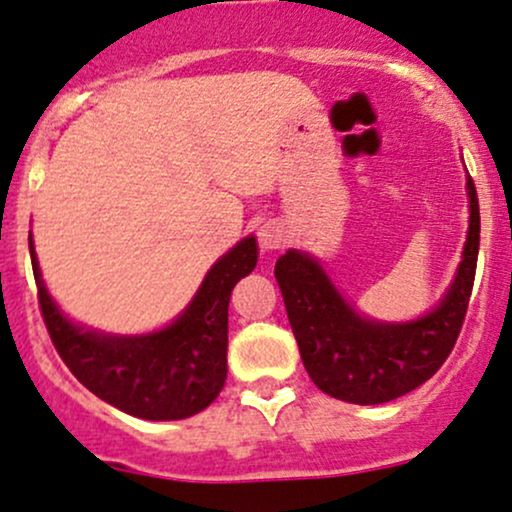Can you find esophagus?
Returning a JSON list of instances; mask_svg holds the SVG:
<instances>
[{
  "label": "esophagus",
  "instance_id": "1",
  "mask_svg": "<svg viewBox=\"0 0 512 512\" xmlns=\"http://www.w3.org/2000/svg\"><path fill=\"white\" fill-rule=\"evenodd\" d=\"M285 241V229L280 225H275V222H268V225H263L258 229V244H261L263 251H273V249H280Z\"/></svg>",
  "mask_w": 512,
  "mask_h": 512
}]
</instances>
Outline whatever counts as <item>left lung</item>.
I'll return each mask as SVG.
<instances>
[{"label":"left lung","mask_w":512,"mask_h":512,"mask_svg":"<svg viewBox=\"0 0 512 512\" xmlns=\"http://www.w3.org/2000/svg\"><path fill=\"white\" fill-rule=\"evenodd\" d=\"M469 229L455 278L435 307L409 321L360 314L312 254L285 251L275 263L287 319L309 377L324 394L372 406L399 399L430 380L462 329L479 256V198L467 174Z\"/></svg>","instance_id":"1"}]
</instances>
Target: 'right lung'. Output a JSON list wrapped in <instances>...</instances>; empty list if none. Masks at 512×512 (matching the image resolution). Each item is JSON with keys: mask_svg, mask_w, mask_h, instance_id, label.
I'll use <instances>...</instances> for the list:
<instances>
[{"mask_svg": "<svg viewBox=\"0 0 512 512\" xmlns=\"http://www.w3.org/2000/svg\"><path fill=\"white\" fill-rule=\"evenodd\" d=\"M45 326L72 375L106 404L145 421H181L208 409L227 380V309L234 285L256 268L258 244L244 237L212 263L193 300L149 333H103L57 307L28 234Z\"/></svg>", "mask_w": 512, "mask_h": 512, "instance_id": "add662e5", "label": "right lung"}]
</instances>
